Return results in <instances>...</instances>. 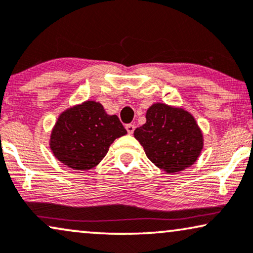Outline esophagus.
Listing matches in <instances>:
<instances>
[{
	"label": "esophagus",
	"instance_id": "esophagus-1",
	"mask_svg": "<svg viewBox=\"0 0 253 253\" xmlns=\"http://www.w3.org/2000/svg\"><path fill=\"white\" fill-rule=\"evenodd\" d=\"M126 129H127V132H128V134H133L134 129H135V126L132 124H128V125H126Z\"/></svg>",
	"mask_w": 253,
	"mask_h": 253
}]
</instances>
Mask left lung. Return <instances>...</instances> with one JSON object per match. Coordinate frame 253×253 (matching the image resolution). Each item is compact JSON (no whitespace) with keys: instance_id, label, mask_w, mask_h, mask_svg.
Returning <instances> with one entry per match:
<instances>
[{"instance_id":"1","label":"left lung","mask_w":253,"mask_h":253,"mask_svg":"<svg viewBox=\"0 0 253 253\" xmlns=\"http://www.w3.org/2000/svg\"><path fill=\"white\" fill-rule=\"evenodd\" d=\"M150 161L166 172H177L196 162L203 149V134L188 111L153 104L146 124L134 130Z\"/></svg>"}]
</instances>
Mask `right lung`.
Segmentation results:
<instances>
[{
    "label": "right lung",
    "mask_w": 253,
    "mask_h": 253,
    "mask_svg": "<svg viewBox=\"0 0 253 253\" xmlns=\"http://www.w3.org/2000/svg\"><path fill=\"white\" fill-rule=\"evenodd\" d=\"M127 130L117 116L103 105L87 100L64 111L50 136V148L63 165L75 170H87L107 154L112 142Z\"/></svg>",
    "instance_id": "right-lung-1"
}]
</instances>
